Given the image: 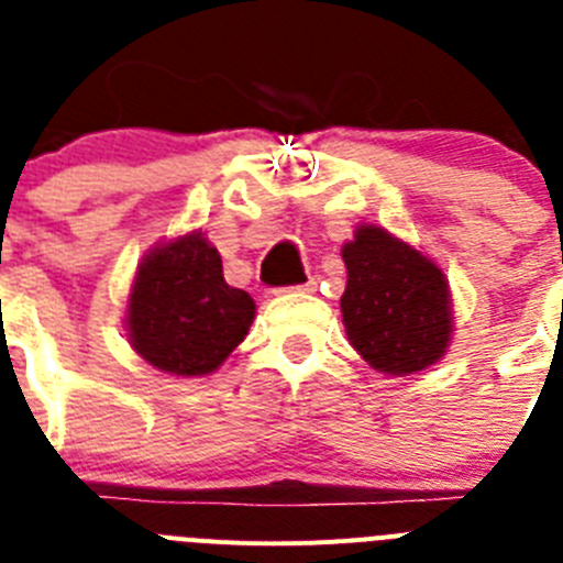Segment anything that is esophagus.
Masks as SVG:
<instances>
[{
  "mask_svg": "<svg viewBox=\"0 0 563 563\" xmlns=\"http://www.w3.org/2000/svg\"><path fill=\"white\" fill-rule=\"evenodd\" d=\"M297 291H314V280L302 283V286H297Z\"/></svg>",
  "mask_w": 563,
  "mask_h": 563,
  "instance_id": "34e87169",
  "label": "esophagus"
}]
</instances>
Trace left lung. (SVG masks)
Masks as SVG:
<instances>
[{
	"label": "left lung",
	"instance_id": "left-lung-1",
	"mask_svg": "<svg viewBox=\"0 0 563 563\" xmlns=\"http://www.w3.org/2000/svg\"><path fill=\"white\" fill-rule=\"evenodd\" d=\"M349 283L342 325L354 351L379 374L410 376L437 365L453 340L451 283L417 246L360 223L342 246Z\"/></svg>",
	"mask_w": 563,
	"mask_h": 563
}]
</instances>
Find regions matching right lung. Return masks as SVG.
<instances>
[{
    "mask_svg": "<svg viewBox=\"0 0 563 563\" xmlns=\"http://www.w3.org/2000/svg\"><path fill=\"white\" fill-rule=\"evenodd\" d=\"M254 300L223 280L218 249L200 229L144 254L126 297V340L153 368L207 376L249 334Z\"/></svg>",
    "mask_w": 563,
    "mask_h": 563,
    "instance_id": "add662e5",
    "label": "right lung"
}]
</instances>
